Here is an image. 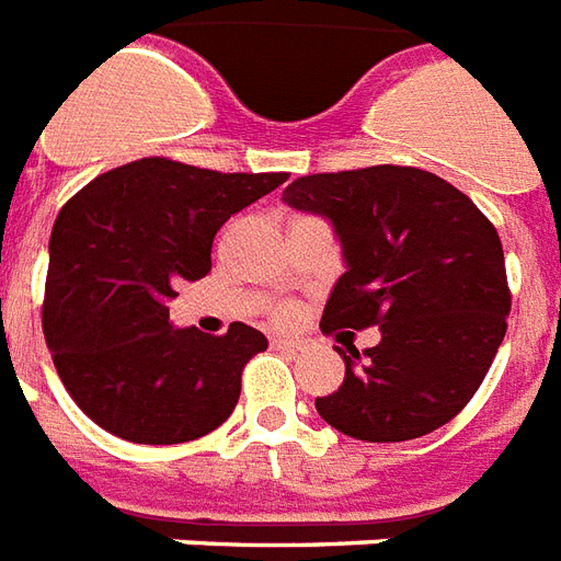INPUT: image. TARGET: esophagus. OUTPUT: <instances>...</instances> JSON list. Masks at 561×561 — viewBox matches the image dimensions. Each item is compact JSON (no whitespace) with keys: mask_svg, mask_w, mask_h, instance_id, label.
<instances>
[{"mask_svg":"<svg viewBox=\"0 0 561 561\" xmlns=\"http://www.w3.org/2000/svg\"><path fill=\"white\" fill-rule=\"evenodd\" d=\"M270 342L276 344V347H285V351H297L300 347V339H288V335H273Z\"/></svg>","mask_w":561,"mask_h":561,"instance_id":"34e87169","label":"esophagus"}]
</instances>
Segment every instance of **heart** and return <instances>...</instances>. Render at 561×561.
Returning <instances> with one entry per match:
<instances>
[{"instance_id": "b5f03b06", "label": "heart", "mask_w": 561, "mask_h": 561, "mask_svg": "<svg viewBox=\"0 0 561 561\" xmlns=\"http://www.w3.org/2000/svg\"><path fill=\"white\" fill-rule=\"evenodd\" d=\"M294 318H297V309H294V306H288V302H282V306H276V309H273V321L291 323Z\"/></svg>"}]
</instances>
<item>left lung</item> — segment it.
<instances>
[{"instance_id": "1", "label": "left lung", "mask_w": 561, "mask_h": 561, "mask_svg": "<svg viewBox=\"0 0 561 561\" xmlns=\"http://www.w3.org/2000/svg\"><path fill=\"white\" fill-rule=\"evenodd\" d=\"M282 198L333 219L347 273L321 330L380 327L347 347L344 383L314 398L327 425L365 443L425 437L470 404L505 335L512 291L496 228L470 196L413 165L302 175Z\"/></svg>"}]
</instances>
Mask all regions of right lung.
Returning a JSON list of instances; mask_svg holds the SVG:
<instances>
[{"instance_id": "right-lung-1", "label": "right lung", "mask_w": 561, "mask_h": 561, "mask_svg": "<svg viewBox=\"0 0 561 561\" xmlns=\"http://www.w3.org/2000/svg\"><path fill=\"white\" fill-rule=\"evenodd\" d=\"M288 172H214L142 157L85 184L56 217L44 288V339L68 396L115 437L175 446L217 431L240 375L267 339L169 327L181 282L210 273V247L231 214Z\"/></svg>"}]
</instances>
